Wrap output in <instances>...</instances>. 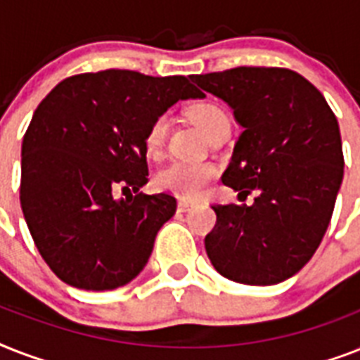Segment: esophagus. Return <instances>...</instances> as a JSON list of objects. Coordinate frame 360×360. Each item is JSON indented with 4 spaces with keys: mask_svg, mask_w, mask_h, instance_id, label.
I'll return each mask as SVG.
<instances>
[{
    "mask_svg": "<svg viewBox=\"0 0 360 360\" xmlns=\"http://www.w3.org/2000/svg\"><path fill=\"white\" fill-rule=\"evenodd\" d=\"M192 207V203L191 202H185V200H181L179 203H177V209H179L181 213H186L188 209Z\"/></svg>",
    "mask_w": 360,
    "mask_h": 360,
    "instance_id": "esophagus-1",
    "label": "esophagus"
}]
</instances>
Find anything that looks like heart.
Wrapping results in <instances>:
<instances>
[{"label":"heart","mask_w":360,"mask_h":360,"mask_svg":"<svg viewBox=\"0 0 360 360\" xmlns=\"http://www.w3.org/2000/svg\"><path fill=\"white\" fill-rule=\"evenodd\" d=\"M191 117L203 136H207L211 130L222 121H228L226 114L211 103H198L192 106ZM168 132V120L166 115H160L153 121L146 134V149L149 155H157L166 140ZM217 175V169L211 164L205 162H174L162 168L155 175V185L164 192H169L183 200H192L202 194L207 183Z\"/></svg>","instance_id":"b5f03b06"}]
</instances>
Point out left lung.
<instances>
[{
    "label": "left lung",
    "mask_w": 360,
    "mask_h": 360,
    "mask_svg": "<svg viewBox=\"0 0 360 360\" xmlns=\"http://www.w3.org/2000/svg\"><path fill=\"white\" fill-rule=\"evenodd\" d=\"M222 98L243 127L222 183L252 205H213L205 250L222 276L273 285L299 273L318 250L344 177L340 127L325 97L290 69L237 67L192 75Z\"/></svg>",
    "instance_id": "left-lung-1"
}]
</instances>
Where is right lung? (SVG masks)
<instances>
[{
    "instance_id": "add662e5",
    "label": "right lung",
    "mask_w": 360,
    "mask_h": 360,
    "mask_svg": "<svg viewBox=\"0 0 360 360\" xmlns=\"http://www.w3.org/2000/svg\"><path fill=\"white\" fill-rule=\"evenodd\" d=\"M203 95L185 76L101 70L59 82L22 141L20 205L48 267L65 284L115 290L146 267L174 196H147L146 134L177 101ZM117 186L134 191L115 200Z\"/></svg>"
}]
</instances>
